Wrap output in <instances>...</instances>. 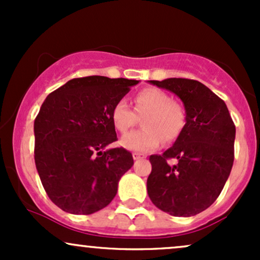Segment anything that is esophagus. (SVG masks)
<instances>
[{
	"label": "esophagus",
	"mask_w": 260,
	"mask_h": 260,
	"mask_svg": "<svg viewBox=\"0 0 260 260\" xmlns=\"http://www.w3.org/2000/svg\"><path fill=\"white\" fill-rule=\"evenodd\" d=\"M143 157H145L143 154H139V153H133V159L134 160H139V159H143Z\"/></svg>",
	"instance_id": "1"
}]
</instances>
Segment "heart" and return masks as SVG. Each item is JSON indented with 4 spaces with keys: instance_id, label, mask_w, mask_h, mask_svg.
Returning <instances> with one entry per match:
<instances>
[{
    "instance_id": "heart-1",
    "label": "heart",
    "mask_w": 260,
    "mask_h": 260,
    "mask_svg": "<svg viewBox=\"0 0 260 260\" xmlns=\"http://www.w3.org/2000/svg\"><path fill=\"white\" fill-rule=\"evenodd\" d=\"M144 118V129L133 131L122 137L121 145L136 153H148L162 143H171L180 136L186 123V112L181 104L171 100L170 95L157 88H145L134 96V111L126 100L115 104L111 118L116 129L126 133L138 121Z\"/></svg>"
}]
</instances>
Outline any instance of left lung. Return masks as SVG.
<instances>
[{"instance_id": "1", "label": "left lung", "mask_w": 260, "mask_h": 260, "mask_svg": "<svg viewBox=\"0 0 260 260\" xmlns=\"http://www.w3.org/2000/svg\"><path fill=\"white\" fill-rule=\"evenodd\" d=\"M149 83L177 95L186 110V124L175 144L149 157V198L170 215H197L216 201L228 181L235 159V123L223 100L198 80Z\"/></svg>"}]
</instances>
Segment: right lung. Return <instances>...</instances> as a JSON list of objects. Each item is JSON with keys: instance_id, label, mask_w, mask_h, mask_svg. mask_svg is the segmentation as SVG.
<instances>
[{"instance_id": "obj_1", "label": "right lung", "mask_w": 260, "mask_h": 260, "mask_svg": "<svg viewBox=\"0 0 260 260\" xmlns=\"http://www.w3.org/2000/svg\"><path fill=\"white\" fill-rule=\"evenodd\" d=\"M139 80L90 76L47 95L34 121V157L41 183L63 211L89 215L107 207L120 178L133 166L117 140L113 106Z\"/></svg>"}]
</instances>
